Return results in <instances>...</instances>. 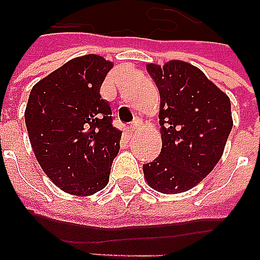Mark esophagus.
Segmentation results:
<instances>
[{"instance_id": "1", "label": "esophagus", "mask_w": 260, "mask_h": 260, "mask_svg": "<svg viewBox=\"0 0 260 260\" xmlns=\"http://www.w3.org/2000/svg\"><path fill=\"white\" fill-rule=\"evenodd\" d=\"M141 120H136V122H133V124H130V127H128V133L133 134V133H136L138 128L141 127Z\"/></svg>"}]
</instances>
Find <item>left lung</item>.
Segmentation results:
<instances>
[{"instance_id": "left-lung-1", "label": "left lung", "mask_w": 260, "mask_h": 260, "mask_svg": "<svg viewBox=\"0 0 260 260\" xmlns=\"http://www.w3.org/2000/svg\"><path fill=\"white\" fill-rule=\"evenodd\" d=\"M146 71L159 89L161 152L142 166L144 177L160 193L186 192L223 155L233 127L230 100L200 68L186 61L149 63Z\"/></svg>"}]
</instances>
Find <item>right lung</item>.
<instances>
[{"mask_svg":"<svg viewBox=\"0 0 260 260\" xmlns=\"http://www.w3.org/2000/svg\"><path fill=\"white\" fill-rule=\"evenodd\" d=\"M114 63L99 54L67 61L31 89L24 111L27 133L41 169L74 196L107 186L122 132L112 126L100 87Z\"/></svg>","mask_w":260,"mask_h":260,"instance_id":"right-lung-1","label":"right lung"}]
</instances>
